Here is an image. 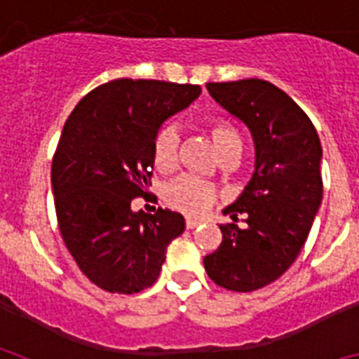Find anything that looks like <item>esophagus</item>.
<instances>
[{
  "instance_id": "obj_1",
  "label": "esophagus",
  "mask_w": 359,
  "mask_h": 359,
  "mask_svg": "<svg viewBox=\"0 0 359 359\" xmlns=\"http://www.w3.org/2000/svg\"><path fill=\"white\" fill-rule=\"evenodd\" d=\"M199 223H201V221H198V219H192V217H187V221H185V224H187V228H189V230L196 228Z\"/></svg>"
}]
</instances>
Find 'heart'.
<instances>
[{
  "label": "heart",
  "instance_id": "1",
  "mask_svg": "<svg viewBox=\"0 0 359 359\" xmlns=\"http://www.w3.org/2000/svg\"><path fill=\"white\" fill-rule=\"evenodd\" d=\"M214 147L221 160L237 158L243 149L239 131L228 120L212 116L205 122ZM180 135L172 126H163L152 138V165L158 172H170L176 167ZM163 199L169 207L189 215H201L214 205L215 190L207 182L192 176L176 177L165 187Z\"/></svg>",
  "mask_w": 359,
  "mask_h": 359
}]
</instances>
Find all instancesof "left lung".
Wrapping results in <instances>:
<instances>
[{
    "mask_svg": "<svg viewBox=\"0 0 359 359\" xmlns=\"http://www.w3.org/2000/svg\"><path fill=\"white\" fill-rule=\"evenodd\" d=\"M208 93L248 126L255 172L224 208L246 226L221 224L223 241L203 259L208 277L230 291L261 290L286 273L302 250L322 203V145L309 116L268 81L208 82Z\"/></svg>",
    "mask_w": 359,
    "mask_h": 359,
    "instance_id": "8db88e82",
    "label": "left lung"
}]
</instances>
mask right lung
Wrapping results in <instances>:
<instances>
[{
	"instance_id": "right-lung-1",
	"label": "right lung",
	"mask_w": 359,
	"mask_h": 359,
	"mask_svg": "<svg viewBox=\"0 0 359 359\" xmlns=\"http://www.w3.org/2000/svg\"><path fill=\"white\" fill-rule=\"evenodd\" d=\"M201 88L145 79L98 86L75 106L52 160L59 230L82 273L100 290L133 294L156 282L170 241L185 219L158 208L133 212L154 196L152 138Z\"/></svg>"
}]
</instances>
